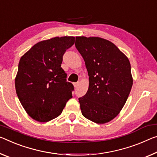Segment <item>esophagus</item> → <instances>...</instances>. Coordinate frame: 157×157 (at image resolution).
I'll use <instances>...</instances> for the list:
<instances>
[{
  "instance_id": "34e87169",
  "label": "esophagus",
  "mask_w": 157,
  "mask_h": 157,
  "mask_svg": "<svg viewBox=\"0 0 157 157\" xmlns=\"http://www.w3.org/2000/svg\"><path fill=\"white\" fill-rule=\"evenodd\" d=\"M78 84H79V82H75V83L73 84V85H74L75 87H78Z\"/></svg>"
}]
</instances>
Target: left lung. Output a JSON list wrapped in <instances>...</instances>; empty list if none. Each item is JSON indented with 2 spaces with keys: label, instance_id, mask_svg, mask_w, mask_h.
<instances>
[{
  "label": "left lung",
  "instance_id": "left-lung-1",
  "mask_svg": "<svg viewBox=\"0 0 157 157\" xmlns=\"http://www.w3.org/2000/svg\"><path fill=\"white\" fill-rule=\"evenodd\" d=\"M75 47L89 75V89L79 98L82 114L97 124L113 120L125 105L133 78L128 59L115 44L98 37H76Z\"/></svg>",
  "mask_w": 157,
  "mask_h": 157
}]
</instances>
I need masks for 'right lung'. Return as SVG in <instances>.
I'll use <instances>...</instances> for the list:
<instances>
[{
	"instance_id": "1",
	"label": "right lung",
	"mask_w": 157,
	"mask_h": 157,
	"mask_svg": "<svg viewBox=\"0 0 157 157\" xmlns=\"http://www.w3.org/2000/svg\"><path fill=\"white\" fill-rule=\"evenodd\" d=\"M75 37L64 36L39 42L21 57L15 78L19 100L27 114L40 122L60 115L72 97L74 86L66 81L61 67L66 49Z\"/></svg>"
}]
</instances>
